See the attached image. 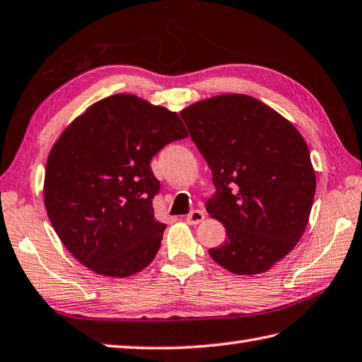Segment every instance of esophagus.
Segmentation results:
<instances>
[{"label": "esophagus", "instance_id": "obj_1", "mask_svg": "<svg viewBox=\"0 0 362 362\" xmlns=\"http://www.w3.org/2000/svg\"><path fill=\"white\" fill-rule=\"evenodd\" d=\"M204 220V212L203 211H192L187 216H186V221L189 224H198Z\"/></svg>", "mask_w": 362, "mask_h": 362}]
</instances>
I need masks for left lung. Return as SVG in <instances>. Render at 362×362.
Here are the masks:
<instances>
[{"mask_svg": "<svg viewBox=\"0 0 362 362\" xmlns=\"http://www.w3.org/2000/svg\"><path fill=\"white\" fill-rule=\"evenodd\" d=\"M212 170L206 204L226 228L212 259L240 276L267 272L293 251L308 224L316 192L310 150L297 128L246 94H221L181 111Z\"/></svg>", "mask_w": 362, "mask_h": 362, "instance_id": "1", "label": "left lung"}]
</instances>
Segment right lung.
Here are the masks:
<instances>
[{
	"instance_id": "right-lung-1",
	"label": "right lung",
	"mask_w": 362,
	"mask_h": 362,
	"mask_svg": "<svg viewBox=\"0 0 362 362\" xmlns=\"http://www.w3.org/2000/svg\"><path fill=\"white\" fill-rule=\"evenodd\" d=\"M187 138L175 111L133 94L93 103L63 130L45 173V206L62 243L95 274L124 279L155 259L165 224L150 160Z\"/></svg>"
}]
</instances>
